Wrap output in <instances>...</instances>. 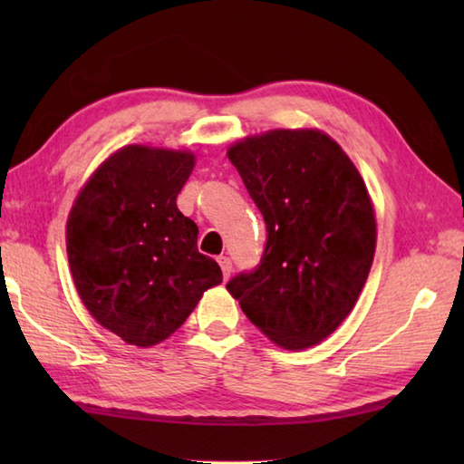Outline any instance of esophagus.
<instances>
[{"instance_id":"34e87169","label":"esophagus","mask_w":464,"mask_h":464,"mask_svg":"<svg viewBox=\"0 0 464 464\" xmlns=\"http://www.w3.org/2000/svg\"><path fill=\"white\" fill-rule=\"evenodd\" d=\"M217 262H218V266H221L223 276H225V278H229V276H231V270H233L231 257H227V256H218V257H217Z\"/></svg>"}]
</instances>
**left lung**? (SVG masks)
<instances>
[{
    "instance_id": "1",
    "label": "left lung",
    "mask_w": 464,
    "mask_h": 464,
    "mask_svg": "<svg viewBox=\"0 0 464 464\" xmlns=\"http://www.w3.org/2000/svg\"><path fill=\"white\" fill-rule=\"evenodd\" d=\"M227 155L268 233L260 264L227 290L274 343L315 345L350 315L372 266L376 221L362 178L319 130H270Z\"/></svg>"
}]
</instances>
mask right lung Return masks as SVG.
<instances>
[{
  "instance_id": "add662e5",
  "label": "right lung",
  "mask_w": 464,
  "mask_h": 464,
  "mask_svg": "<svg viewBox=\"0 0 464 464\" xmlns=\"http://www.w3.org/2000/svg\"><path fill=\"white\" fill-rule=\"evenodd\" d=\"M194 155L140 145L116 151L90 178L67 221V256L88 311L127 343L155 345L223 280L196 247L198 227L176 198Z\"/></svg>"
}]
</instances>
